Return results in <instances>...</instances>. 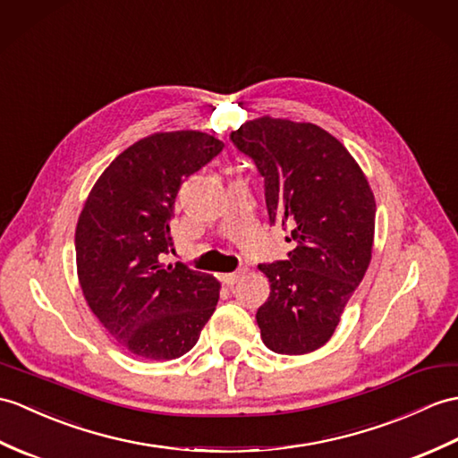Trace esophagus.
Instances as JSON below:
<instances>
[{
	"instance_id": "34e87169",
	"label": "esophagus",
	"mask_w": 458,
	"mask_h": 458,
	"mask_svg": "<svg viewBox=\"0 0 458 458\" xmlns=\"http://www.w3.org/2000/svg\"><path fill=\"white\" fill-rule=\"evenodd\" d=\"M243 275H246V269H238V271L225 275V277H222V281H225L228 286H233V284H236V283L243 277Z\"/></svg>"
}]
</instances>
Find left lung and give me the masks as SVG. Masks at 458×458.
<instances>
[{
	"instance_id": "8db88e82",
	"label": "left lung",
	"mask_w": 458,
	"mask_h": 458,
	"mask_svg": "<svg viewBox=\"0 0 458 458\" xmlns=\"http://www.w3.org/2000/svg\"><path fill=\"white\" fill-rule=\"evenodd\" d=\"M263 179L271 225L289 232L286 259L261 263L271 283L259 306L263 344L304 355L334 335L373 251V191L345 146L310 123L263 116L230 134Z\"/></svg>"
}]
</instances>
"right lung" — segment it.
I'll use <instances>...</instances> for the list:
<instances>
[{
	"label": "right lung",
	"instance_id": "right-lung-1",
	"mask_svg": "<svg viewBox=\"0 0 458 458\" xmlns=\"http://www.w3.org/2000/svg\"><path fill=\"white\" fill-rule=\"evenodd\" d=\"M225 144L195 131L157 132L116 156L85 200L76 228L78 275L103 327L132 355L169 360L193 349L218 302V281L172 251L175 197Z\"/></svg>",
	"mask_w": 458,
	"mask_h": 458
}]
</instances>
